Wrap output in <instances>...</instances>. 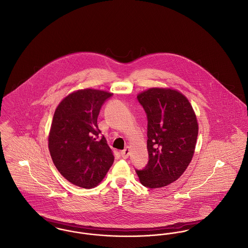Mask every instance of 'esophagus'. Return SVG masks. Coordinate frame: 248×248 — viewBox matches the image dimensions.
Returning a JSON list of instances; mask_svg holds the SVG:
<instances>
[{
	"label": "esophagus",
	"mask_w": 248,
	"mask_h": 248,
	"mask_svg": "<svg viewBox=\"0 0 248 248\" xmlns=\"http://www.w3.org/2000/svg\"><path fill=\"white\" fill-rule=\"evenodd\" d=\"M121 156L124 158V159H127L128 156H129V148L126 147L124 151L121 152Z\"/></svg>",
	"instance_id": "esophagus-1"
}]
</instances>
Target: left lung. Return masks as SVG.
Instances as JSON below:
<instances>
[{
	"label": "left lung",
	"mask_w": 248,
	"mask_h": 248,
	"mask_svg": "<svg viewBox=\"0 0 248 248\" xmlns=\"http://www.w3.org/2000/svg\"><path fill=\"white\" fill-rule=\"evenodd\" d=\"M138 100L148 120L149 162L136 172L143 186L162 188L176 181L189 165L198 136L197 120L187 97L176 90L151 88Z\"/></svg>",
	"instance_id": "obj_1"
}]
</instances>
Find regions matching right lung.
Here are the masks:
<instances>
[{
    "label": "right lung",
    "instance_id": "1",
    "mask_svg": "<svg viewBox=\"0 0 248 248\" xmlns=\"http://www.w3.org/2000/svg\"><path fill=\"white\" fill-rule=\"evenodd\" d=\"M111 95L78 90L59 103L53 117L48 138L52 160L63 177L81 188L98 185L114 161L97 125L100 108Z\"/></svg>",
    "mask_w": 248,
    "mask_h": 248
}]
</instances>
